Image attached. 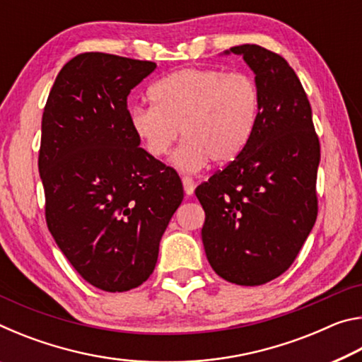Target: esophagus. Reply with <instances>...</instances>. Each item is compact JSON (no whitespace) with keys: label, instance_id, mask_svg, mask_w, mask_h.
I'll return each mask as SVG.
<instances>
[{"label":"esophagus","instance_id":"esophagus-1","mask_svg":"<svg viewBox=\"0 0 362 362\" xmlns=\"http://www.w3.org/2000/svg\"><path fill=\"white\" fill-rule=\"evenodd\" d=\"M182 183H183V192H185V194L192 196L194 193V180L192 177H183Z\"/></svg>","mask_w":362,"mask_h":362}]
</instances>
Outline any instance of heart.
<instances>
[{"instance_id": "obj_1", "label": "heart", "mask_w": 362, "mask_h": 362, "mask_svg": "<svg viewBox=\"0 0 362 362\" xmlns=\"http://www.w3.org/2000/svg\"><path fill=\"white\" fill-rule=\"evenodd\" d=\"M151 107L131 110L134 136L153 158L173 155L182 173H198L211 159L226 164L246 150L260 116V90L247 73L182 69L151 86Z\"/></svg>"}]
</instances>
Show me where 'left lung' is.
Here are the masks:
<instances>
[{
	"label": "left lung",
	"mask_w": 362,
	"mask_h": 362,
	"mask_svg": "<svg viewBox=\"0 0 362 362\" xmlns=\"http://www.w3.org/2000/svg\"><path fill=\"white\" fill-rule=\"evenodd\" d=\"M230 54L254 71L259 122L246 150L194 193L214 272L233 284L260 286L292 265L313 230L320 140L302 83L283 57L257 45L222 56Z\"/></svg>",
	"instance_id": "left-lung-1"
}]
</instances>
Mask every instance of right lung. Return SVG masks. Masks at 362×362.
Masks as SVG:
<instances>
[{
	"label": "right lung",
	"mask_w": 362,
	"mask_h": 362,
	"mask_svg": "<svg viewBox=\"0 0 362 362\" xmlns=\"http://www.w3.org/2000/svg\"><path fill=\"white\" fill-rule=\"evenodd\" d=\"M155 69L146 60L79 54L60 70L42 113L47 228L73 268L105 292L150 278L183 199L175 170L140 148L131 129L127 95Z\"/></svg>",
	"instance_id": "right-lung-1"
}]
</instances>
